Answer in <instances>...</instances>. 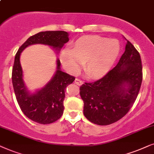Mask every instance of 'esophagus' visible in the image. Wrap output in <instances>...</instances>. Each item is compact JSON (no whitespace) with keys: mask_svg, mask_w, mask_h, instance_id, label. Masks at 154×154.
Wrapping results in <instances>:
<instances>
[{"mask_svg":"<svg viewBox=\"0 0 154 154\" xmlns=\"http://www.w3.org/2000/svg\"><path fill=\"white\" fill-rule=\"evenodd\" d=\"M75 83L76 84V85H79V86H81L83 84V82L82 81L81 79L77 78V79H75Z\"/></svg>","mask_w":154,"mask_h":154,"instance_id":"obj_1","label":"esophagus"}]
</instances>
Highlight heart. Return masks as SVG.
<instances>
[{"mask_svg": "<svg viewBox=\"0 0 154 154\" xmlns=\"http://www.w3.org/2000/svg\"><path fill=\"white\" fill-rule=\"evenodd\" d=\"M119 53L120 46L116 40L86 35L74 43L72 49L63 50L60 60L63 67L71 74L77 73L84 62V71L87 77L98 79L108 72Z\"/></svg>", "mask_w": 154, "mask_h": 154, "instance_id": "obj_1", "label": "heart"}]
</instances>
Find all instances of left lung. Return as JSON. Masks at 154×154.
I'll return each instance as SVG.
<instances>
[{"instance_id": "obj_1", "label": "left lung", "mask_w": 154, "mask_h": 154, "mask_svg": "<svg viewBox=\"0 0 154 154\" xmlns=\"http://www.w3.org/2000/svg\"><path fill=\"white\" fill-rule=\"evenodd\" d=\"M142 82L140 55L128 41L116 67L98 80L80 87L84 115L98 125L114 123L128 113L138 96Z\"/></svg>"}]
</instances>
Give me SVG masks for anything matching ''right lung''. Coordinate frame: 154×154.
Here are the masks:
<instances>
[{
  "mask_svg": "<svg viewBox=\"0 0 154 154\" xmlns=\"http://www.w3.org/2000/svg\"><path fill=\"white\" fill-rule=\"evenodd\" d=\"M68 34L64 31H46L30 36L18 49L15 57L12 82L16 99L23 113L39 124H50L62 116L64 110L65 90L75 81V77L60 70V61L57 60L56 71L51 81L34 94L27 91L23 81V72L20 65V55L32 44L48 45L58 51L68 42Z\"/></svg>",
  "mask_w": 154,
  "mask_h": 154,
  "instance_id": "add662e5",
  "label": "right lung"
}]
</instances>
